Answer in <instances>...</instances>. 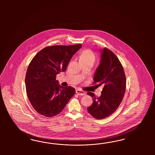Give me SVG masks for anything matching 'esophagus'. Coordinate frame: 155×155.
<instances>
[{"label":"esophagus","mask_w":155,"mask_h":155,"mask_svg":"<svg viewBox=\"0 0 155 155\" xmlns=\"http://www.w3.org/2000/svg\"><path fill=\"white\" fill-rule=\"evenodd\" d=\"M75 91H76L77 94H78V95H84L86 94L84 91L80 89H77L76 90H75Z\"/></svg>","instance_id":"obj_1"}]
</instances>
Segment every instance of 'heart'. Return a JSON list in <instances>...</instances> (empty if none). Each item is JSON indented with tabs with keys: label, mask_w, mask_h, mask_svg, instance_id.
<instances>
[{
	"label": "heart",
	"mask_w": 155,
	"mask_h": 155,
	"mask_svg": "<svg viewBox=\"0 0 155 155\" xmlns=\"http://www.w3.org/2000/svg\"><path fill=\"white\" fill-rule=\"evenodd\" d=\"M80 61H91L94 62L95 57L93 52L89 49H86L82 51L80 54Z\"/></svg>",
	"instance_id": "1"
}]
</instances>
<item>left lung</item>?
<instances>
[{
	"instance_id": "8db88e82",
	"label": "left lung",
	"mask_w": 155,
	"mask_h": 155,
	"mask_svg": "<svg viewBox=\"0 0 155 155\" xmlns=\"http://www.w3.org/2000/svg\"><path fill=\"white\" fill-rule=\"evenodd\" d=\"M100 52L101 59L94 74V82L104 87L99 97L91 92L87 93L93 101L87 111L97 119L108 117L116 111L124 97L126 84L124 71L116 55L106 48Z\"/></svg>"
}]
</instances>
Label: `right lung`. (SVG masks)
Wrapping results in <instances>:
<instances>
[{
	"mask_svg": "<svg viewBox=\"0 0 155 155\" xmlns=\"http://www.w3.org/2000/svg\"><path fill=\"white\" fill-rule=\"evenodd\" d=\"M81 44L47 47L38 53L28 66L25 87L34 109L46 117L61 113L75 94L73 87L58 84L56 75L66 70L72 56Z\"/></svg>",
	"mask_w": 155,
	"mask_h": 155,
	"instance_id": "obj_1",
	"label": "right lung"
}]
</instances>
